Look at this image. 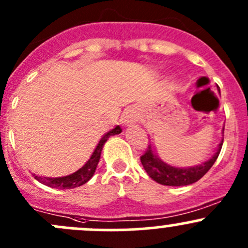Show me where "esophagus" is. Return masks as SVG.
<instances>
[{"label":"esophagus","mask_w":248,"mask_h":248,"mask_svg":"<svg viewBox=\"0 0 248 248\" xmlns=\"http://www.w3.org/2000/svg\"><path fill=\"white\" fill-rule=\"evenodd\" d=\"M138 111H136V110H129L128 112L126 114V116H124V124H137L138 122Z\"/></svg>","instance_id":"esophagus-1"}]
</instances>
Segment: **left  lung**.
<instances>
[{"label": "left lung", "instance_id": "8db88e82", "mask_svg": "<svg viewBox=\"0 0 248 248\" xmlns=\"http://www.w3.org/2000/svg\"><path fill=\"white\" fill-rule=\"evenodd\" d=\"M222 145H223V140L221 141L218 150L212 156V158H210L209 161L201 164V166L192 167V168L181 169L168 166L155 156L151 146L147 147L146 151L140 156V162H141L142 167L149 174V176L158 184L166 185V186H187V185L194 184L198 180H201L210 170V168L214 166L219 152H221Z\"/></svg>", "mask_w": 248, "mask_h": 248}]
</instances>
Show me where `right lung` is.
I'll use <instances>...</instances> for the list:
<instances>
[{"mask_svg": "<svg viewBox=\"0 0 248 248\" xmlns=\"http://www.w3.org/2000/svg\"><path fill=\"white\" fill-rule=\"evenodd\" d=\"M122 129L120 126H116L114 129L108 132L106 136L103 137L101 140H99L98 145H97L96 150L92 154L91 158L87 161V163L85 164L82 168H80L79 170L73 172V174L68 175V176L63 177H41L36 176L34 175V179L38 180L41 184L46 185V186L52 187V188H76V187L81 186V185L86 184L92 176H93L94 170L97 168V164H98L99 158H101V152L102 149H103V145L106 144L107 140L109 139L110 136H115V134L121 133Z\"/></svg>", "mask_w": 248, "mask_h": 248, "instance_id": "add662e5", "label": "right lung"}]
</instances>
